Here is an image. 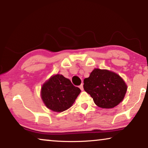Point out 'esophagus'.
<instances>
[{"instance_id":"esophagus-1","label":"esophagus","mask_w":148,"mask_h":148,"mask_svg":"<svg viewBox=\"0 0 148 148\" xmlns=\"http://www.w3.org/2000/svg\"><path fill=\"white\" fill-rule=\"evenodd\" d=\"M79 88L81 89V90H82V91L84 90V86H83V84L80 85V86H79Z\"/></svg>"}]
</instances>
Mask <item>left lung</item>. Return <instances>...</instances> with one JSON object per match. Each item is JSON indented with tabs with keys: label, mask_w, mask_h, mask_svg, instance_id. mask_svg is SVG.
I'll list each match as a JSON object with an SVG mask.
<instances>
[{
	"label": "left lung",
	"mask_w": 148,
	"mask_h": 148,
	"mask_svg": "<svg viewBox=\"0 0 148 148\" xmlns=\"http://www.w3.org/2000/svg\"><path fill=\"white\" fill-rule=\"evenodd\" d=\"M84 90L97 106L112 108L122 102L127 86L119 75L106 69H94L84 81Z\"/></svg>",
	"instance_id": "1"
}]
</instances>
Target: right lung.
Here are the masks:
<instances>
[{
    "mask_svg": "<svg viewBox=\"0 0 148 148\" xmlns=\"http://www.w3.org/2000/svg\"><path fill=\"white\" fill-rule=\"evenodd\" d=\"M80 92V89L74 86L69 79L57 74L44 83L41 97L48 108L59 112L69 108Z\"/></svg>",
    "mask_w": 148,
    "mask_h": 148,
    "instance_id": "right-lung-1",
    "label": "right lung"
}]
</instances>
